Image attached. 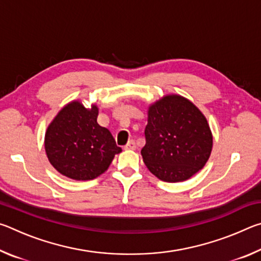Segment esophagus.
Wrapping results in <instances>:
<instances>
[{"label": "esophagus", "mask_w": 261, "mask_h": 261, "mask_svg": "<svg viewBox=\"0 0 261 261\" xmlns=\"http://www.w3.org/2000/svg\"><path fill=\"white\" fill-rule=\"evenodd\" d=\"M124 149H136V143L134 140H130L129 143H127L125 146H124Z\"/></svg>", "instance_id": "obj_1"}]
</instances>
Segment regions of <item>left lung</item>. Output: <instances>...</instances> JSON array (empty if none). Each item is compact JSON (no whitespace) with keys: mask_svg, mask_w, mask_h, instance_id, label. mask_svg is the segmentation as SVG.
Listing matches in <instances>:
<instances>
[{"mask_svg":"<svg viewBox=\"0 0 261 261\" xmlns=\"http://www.w3.org/2000/svg\"><path fill=\"white\" fill-rule=\"evenodd\" d=\"M144 163L163 182H183L208 161L213 135L196 105L178 94H168L149 105Z\"/></svg>","mask_w":261,"mask_h":261,"instance_id":"obj_1","label":"left lung"}]
</instances>
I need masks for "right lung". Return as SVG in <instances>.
Returning <instances> with one entry per match:
<instances>
[{
  "label": "right lung",
  "instance_id": "add662e5",
  "mask_svg": "<svg viewBox=\"0 0 261 261\" xmlns=\"http://www.w3.org/2000/svg\"><path fill=\"white\" fill-rule=\"evenodd\" d=\"M99 108L73 100L57 113L45 135V151L61 175L74 180L94 179L122 152L108 129L96 122Z\"/></svg>",
  "mask_w": 261,
  "mask_h": 261
}]
</instances>
